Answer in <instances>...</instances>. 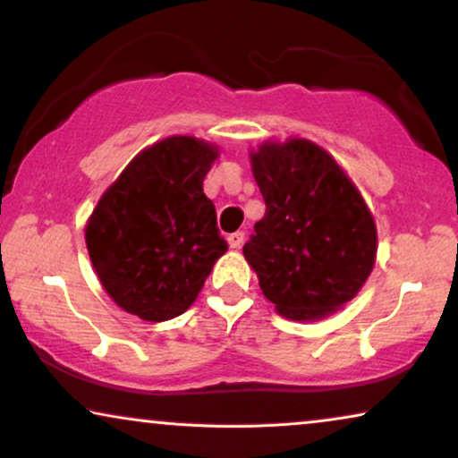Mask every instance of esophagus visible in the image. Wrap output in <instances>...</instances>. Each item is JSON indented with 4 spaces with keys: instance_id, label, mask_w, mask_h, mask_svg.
<instances>
[{
    "instance_id": "34e87169",
    "label": "esophagus",
    "mask_w": 458,
    "mask_h": 458,
    "mask_svg": "<svg viewBox=\"0 0 458 458\" xmlns=\"http://www.w3.org/2000/svg\"><path fill=\"white\" fill-rule=\"evenodd\" d=\"M243 231H235V233H231L229 237H227V242H229V248L231 250H240L242 248V243H243Z\"/></svg>"
}]
</instances>
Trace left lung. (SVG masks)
I'll return each instance as SVG.
<instances>
[{"mask_svg": "<svg viewBox=\"0 0 458 458\" xmlns=\"http://www.w3.org/2000/svg\"><path fill=\"white\" fill-rule=\"evenodd\" d=\"M267 212L243 256L265 298L290 321H321L350 302L375 267L377 227L337 160L310 140L250 152Z\"/></svg>", "mask_w": 458, "mask_h": 458, "instance_id": "1", "label": "left lung"}]
</instances>
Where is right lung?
I'll use <instances>...</instances> for the list:
<instances>
[{"mask_svg":"<svg viewBox=\"0 0 458 458\" xmlns=\"http://www.w3.org/2000/svg\"><path fill=\"white\" fill-rule=\"evenodd\" d=\"M216 158L215 143L166 137L141 149L93 208L87 252L106 293L129 315L149 323L183 315L227 252L202 190Z\"/></svg>","mask_w":458,"mask_h":458,"instance_id":"right-lung-1","label":"right lung"}]
</instances>
